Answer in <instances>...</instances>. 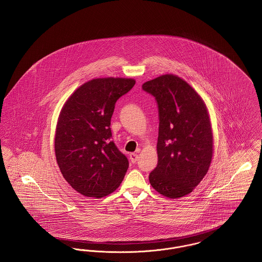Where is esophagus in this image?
<instances>
[{
  "mask_svg": "<svg viewBox=\"0 0 262 262\" xmlns=\"http://www.w3.org/2000/svg\"><path fill=\"white\" fill-rule=\"evenodd\" d=\"M138 158H139V155L137 154H129V159L133 163H136L138 161Z\"/></svg>",
  "mask_w": 262,
  "mask_h": 262,
  "instance_id": "esophagus-1",
  "label": "esophagus"
}]
</instances>
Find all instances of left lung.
I'll return each instance as SVG.
<instances>
[{
  "instance_id": "1",
  "label": "left lung",
  "mask_w": 262,
  "mask_h": 262,
  "mask_svg": "<svg viewBox=\"0 0 262 262\" xmlns=\"http://www.w3.org/2000/svg\"><path fill=\"white\" fill-rule=\"evenodd\" d=\"M142 90L155 98L159 117L158 162L149 182L165 197H183L200 183L213 156L206 105L187 82L172 74L145 82Z\"/></svg>"
}]
</instances>
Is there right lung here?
<instances>
[{"mask_svg": "<svg viewBox=\"0 0 262 262\" xmlns=\"http://www.w3.org/2000/svg\"><path fill=\"white\" fill-rule=\"evenodd\" d=\"M136 84L134 79L99 78L83 84L64 104L54 148L65 180L86 197L102 198L123 181L128 160L112 140L116 102Z\"/></svg>", "mask_w": 262, "mask_h": 262, "instance_id": "obj_1", "label": "right lung"}]
</instances>
